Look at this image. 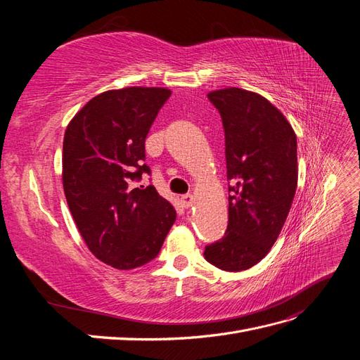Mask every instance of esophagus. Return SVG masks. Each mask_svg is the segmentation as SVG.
Segmentation results:
<instances>
[{"mask_svg":"<svg viewBox=\"0 0 360 360\" xmlns=\"http://www.w3.org/2000/svg\"><path fill=\"white\" fill-rule=\"evenodd\" d=\"M181 204H183L184 209H189V207L193 204V197H192V195L191 193L183 195V197H181Z\"/></svg>","mask_w":360,"mask_h":360,"instance_id":"esophagus-1","label":"esophagus"}]
</instances>
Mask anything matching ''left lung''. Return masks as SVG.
Wrapping results in <instances>:
<instances>
[{"instance_id":"left-lung-1","label":"left lung","mask_w":360,"mask_h":360,"mask_svg":"<svg viewBox=\"0 0 360 360\" xmlns=\"http://www.w3.org/2000/svg\"><path fill=\"white\" fill-rule=\"evenodd\" d=\"M225 132L228 226L204 257L226 271L259 263L285 224L297 188L296 134L276 106L242 89L207 94Z\"/></svg>"}]
</instances>
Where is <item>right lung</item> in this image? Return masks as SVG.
Wrapping results in <instances>:
<instances>
[{
	"label": "right lung",
	"instance_id": "obj_1",
	"mask_svg": "<svg viewBox=\"0 0 360 360\" xmlns=\"http://www.w3.org/2000/svg\"><path fill=\"white\" fill-rule=\"evenodd\" d=\"M171 91L110 90L86 103L63 143V188L89 249L108 266L130 270L158 257L176 210L155 186L134 188L143 174L146 138Z\"/></svg>",
	"mask_w": 360,
	"mask_h": 360
}]
</instances>
